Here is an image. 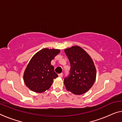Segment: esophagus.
I'll return each instance as SVG.
<instances>
[{"label":"esophagus","instance_id":"esophagus-1","mask_svg":"<svg viewBox=\"0 0 122 122\" xmlns=\"http://www.w3.org/2000/svg\"><path fill=\"white\" fill-rule=\"evenodd\" d=\"M62 76H63L62 73H60V74H59V77H62Z\"/></svg>","mask_w":122,"mask_h":122}]
</instances>
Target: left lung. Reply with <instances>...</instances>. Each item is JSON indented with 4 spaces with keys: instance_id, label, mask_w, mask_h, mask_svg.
Wrapping results in <instances>:
<instances>
[{
    "instance_id": "left-lung-1",
    "label": "left lung",
    "mask_w": 122,
    "mask_h": 122,
    "mask_svg": "<svg viewBox=\"0 0 122 122\" xmlns=\"http://www.w3.org/2000/svg\"><path fill=\"white\" fill-rule=\"evenodd\" d=\"M71 65L70 74L65 78L66 89L75 95H81L92 88L95 82L96 70L89 55L76 45L65 49Z\"/></svg>"
}]
</instances>
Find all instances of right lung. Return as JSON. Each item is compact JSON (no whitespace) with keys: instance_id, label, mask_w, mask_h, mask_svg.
<instances>
[{"instance_id":"1","label":"right lung","mask_w":122,"mask_h":122,"mask_svg":"<svg viewBox=\"0 0 122 122\" xmlns=\"http://www.w3.org/2000/svg\"><path fill=\"white\" fill-rule=\"evenodd\" d=\"M60 52L59 49L44 48L32 57L23 74L24 82L30 90L41 93L50 88L53 79L58 77L51 61Z\"/></svg>"}]
</instances>
